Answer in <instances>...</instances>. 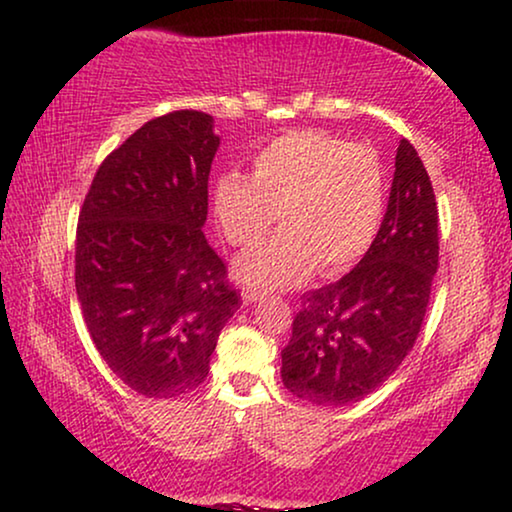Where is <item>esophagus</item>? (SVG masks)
<instances>
[{
    "mask_svg": "<svg viewBox=\"0 0 512 512\" xmlns=\"http://www.w3.org/2000/svg\"><path fill=\"white\" fill-rule=\"evenodd\" d=\"M264 297H267V292L260 290V288H245V290H243V299H245V302H262Z\"/></svg>",
    "mask_w": 512,
    "mask_h": 512,
    "instance_id": "34e87169",
    "label": "esophagus"
}]
</instances>
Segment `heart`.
Returning a JSON list of instances; mask_svg holds the SVG:
<instances>
[{"label":"heart","mask_w":512,"mask_h":512,"mask_svg":"<svg viewBox=\"0 0 512 512\" xmlns=\"http://www.w3.org/2000/svg\"><path fill=\"white\" fill-rule=\"evenodd\" d=\"M386 180L379 156L323 131H288L252 154L250 175L227 170L213 185V210L231 245H250L278 220L285 229L245 252V283L283 288L311 271L358 264L379 234Z\"/></svg>","instance_id":"1"}]
</instances>
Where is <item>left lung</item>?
Masks as SVG:
<instances>
[{
  "instance_id": "left-lung-1",
  "label": "left lung",
  "mask_w": 512,
  "mask_h": 512,
  "mask_svg": "<svg viewBox=\"0 0 512 512\" xmlns=\"http://www.w3.org/2000/svg\"><path fill=\"white\" fill-rule=\"evenodd\" d=\"M438 203L410 140H400L386 215L367 255L302 295L281 351L285 388L313 405L363 400L417 342L438 271Z\"/></svg>"
}]
</instances>
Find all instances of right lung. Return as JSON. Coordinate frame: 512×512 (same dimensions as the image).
Listing matches in <instances>:
<instances>
[{
    "instance_id": "1",
    "label": "right lung",
    "mask_w": 512,
    "mask_h": 512,
    "mask_svg": "<svg viewBox=\"0 0 512 512\" xmlns=\"http://www.w3.org/2000/svg\"><path fill=\"white\" fill-rule=\"evenodd\" d=\"M213 117L177 109L147 121L95 173L77 224L74 285L95 349L147 398L208 377L222 327L241 306L203 236Z\"/></svg>"
}]
</instances>
